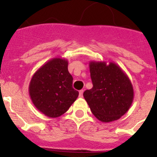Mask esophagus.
<instances>
[{"label":"esophagus","mask_w":157,"mask_h":157,"mask_svg":"<svg viewBox=\"0 0 157 157\" xmlns=\"http://www.w3.org/2000/svg\"><path fill=\"white\" fill-rule=\"evenodd\" d=\"M83 96V90L79 91V98H82Z\"/></svg>","instance_id":"1"}]
</instances>
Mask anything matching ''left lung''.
<instances>
[{"instance_id": "8db88e82", "label": "left lung", "mask_w": 157, "mask_h": 157, "mask_svg": "<svg viewBox=\"0 0 157 157\" xmlns=\"http://www.w3.org/2000/svg\"><path fill=\"white\" fill-rule=\"evenodd\" d=\"M93 88L83 93L93 114L103 123L119 120L134 100L132 83L125 72L113 62L89 63Z\"/></svg>"}]
</instances>
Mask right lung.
<instances>
[{"mask_svg": "<svg viewBox=\"0 0 157 157\" xmlns=\"http://www.w3.org/2000/svg\"><path fill=\"white\" fill-rule=\"evenodd\" d=\"M68 61L52 58L32 76L29 94L36 109L49 118L64 114L78 96L72 87L73 78L69 73Z\"/></svg>", "mask_w": 157, "mask_h": 157, "instance_id": "right-lung-1", "label": "right lung"}]
</instances>
